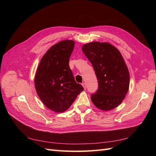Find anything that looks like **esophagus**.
<instances>
[{
    "label": "esophagus",
    "instance_id": "34e87169",
    "mask_svg": "<svg viewBox=\"0 0 156 156\" xmlns=\"http://www.w3.org/2000/svg\"><path fill=\"white\" fill-rule=\"evenodd\" d=\"M82 85H83V87L84 89V90H86V88H87V85H86V83H82Z\"/></svg>",
    "mask_w": 156,
    "mask_h": 156
}]
</instances>
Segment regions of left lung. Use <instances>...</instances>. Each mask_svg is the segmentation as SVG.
<instances>
[{
	"label": "left lung",
	"instance_id": "obj_1",
	"mask_svg": "<svg viewBox=\"0 0 156 156\" xmlns=\"http://www.w3.org/2000/svg\"><path fill=\"white\" fill-rule=\"evenodd\" d=\"M98 80V89L91 96L96 107L110 111L124 100L129 86V73L120 51L111 44L93 41L82 47Z\"/></svg>",
	"mask_w": 156,
	"mask_h": 156
}]
</instances>
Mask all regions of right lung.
Returning a JSON list of instances; mask_svg holds the SVG:
<instances>
[{
  "mask_svg": "<svg viewBox=\"0 0 156 156\" xmlns=\"http://www.w3.org/2000/svg\"><path fill=\"white\" fill-rule=\"evenodd\" d=\"M74 45V41L67 40L52 46L41 58L36 72L37 95L47 107L56 112L66 111L84 90L75 82L69 66Z\"/></svg>",
  "mask_w": 156,
  "mask_h": 156,
  "instance_id": "1",
  "label": "right lung"
}]
</instances>
